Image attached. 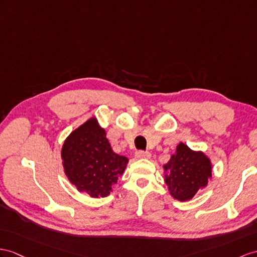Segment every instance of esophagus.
I'll return each instance as SVG.
<instances>
[{"mask_svg":"<svg viewBox=\"0 0 257 257\" xmlns=\"http://www.w3.org/2000/svg\"><path fill=\"white\" fill-rule=\"evenodd\" d=\"M135 156H136V158H139V159H149L152 154H150L149 152H144V150H139V152H136Z\"/></svg>","mask_w":257,"mask_h":257,"instance_id":"esophagus-1","label":"esophagus"}]
</instances>
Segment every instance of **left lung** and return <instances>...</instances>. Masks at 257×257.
<instances>
[{
	"instance_id": "8db88e82",
	"label": "left lung",
	"mask_w": 257,
	"mask_h": 257,
	"mask_svg": "<svg viewBox=\"0 0 257 257\" xmlns=\"http://www.w3.org/2000/svg\"><path fill=\"white\" fill-rule=\"evenodd\" d=\"M164 168L168 171L165 181L169 191L181 202L191 199L211 177L210 160L203 153L193 152L183 143L179 144L176 154Z\"/></svg>"
}]
</instances>
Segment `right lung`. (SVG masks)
I'll use <instances>...</instances> for the list:
<instances>
[{"label":"right lung","mask_w":257,"mask_h":257,"mask_svg":"<svg viewBox=\"0 0 257 257\" xmlns=\"http://www.w3.org/2000/svg\"><path fill=\"white\" fill-rule=\"evenodd\" d=\"M62 159L68 180L95 198L109 195L128 162L112 150L105 131L93 117L67 137Z\"/></svg>","instance_id":"obj_1"}]
</instances>
